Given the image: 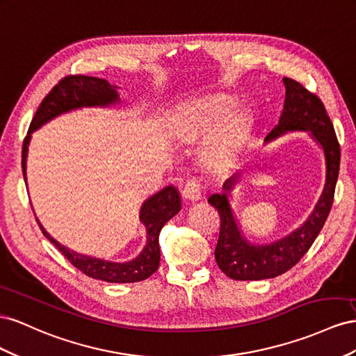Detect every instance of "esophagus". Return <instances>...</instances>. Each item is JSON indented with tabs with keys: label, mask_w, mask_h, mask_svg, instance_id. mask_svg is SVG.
<instances>
[{
	"label": "esophagus",
	"mask_w": 356,
	"mask_h": 356,
	"mask_svg": "<svg viewBox=\"0 0 356 356\" xmlns=\"http://www.w3.org/2000/svg\"><path fill=\"white\" fill-rule=\"evenodd\" d=\"M184 197L189 201H198L201 200V185L197 180H189L184 188Z\"/></svg>",
	"instance_id": "34e87169"
}]
</instances>
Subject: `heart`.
Returning <instances> with one entry per match:
<instances>
[{
    "label": "heart",
    "instance_id": "b5f03b06",
    "mask_svg": "<svg viewBox=\"0 0 356 356\" xmlns=\"http://www.w3.org/2000/svg\"><path fill=\"white\" fill-rule=\"evenodd\" d=\"M237 107L238 101L232 95H218L191 104L176 122V137L186 145L209 137L206 162L213 168L227 167L238 156L250 131V116Z\"/></svg>",
    "mask_w": 356,
    "mask_h": 356
}]
</instances>
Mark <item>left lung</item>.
Here are the masks:
<instances>
[{
  "mask_svg": "<svg viewBox=\"0 0 356 356\" xmlns=\"http://www.w3.org/2000/svg\"><path fill=\"white\" fill-rule=\"evenodd\" d=\"M283 83H285L286 94L279 124L267 134L264 143H270L277 137L293 133V131H307L323 152L325 185L313 211L302 225L270 245L250 243L243 234L234 211L231 209L228 194L237 184L238 175H232L223 181L222 194L209 197V202L218 210L220 216V232L215 258L219 268L234 280L273 279L291 270L306 255L314 238L318 237L334 201V191H336L340 168V145L336 131L323 103L316 95L309 92L301 83L289 77H283Z\"/></svg>",
  "mask_w": 356,
  "mask_h": 356,
  "instance_id": "8db88e82",
  "label": "left lung"
}]
</instances>
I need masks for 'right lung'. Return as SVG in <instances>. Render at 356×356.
<instances>
[{
  "label": "right lung",
  "mask_w": 356,
  "mask_h": 356,
  "mask_svg": "<svg viewBox=\"0 0 356 356\" xmlns=\"http://www.w3.org/2000/svg\"><path fill=\"white\" fill-rule=\"evenodd\" d=\"M120 103L118 95V86L110 85L107 80L90 77V76H67L50 90L40 104L29 125L28 134L24 140L22 147V170L24 179L26 180V156L28 146L31 141V134L42 128L49 120L56 116L68 113L71 110L82 107H108ZM181 209V200L179 191L170 185L161 189L156 194L149 197L140 209V222L146 228V245L138 255L127 262H111L106 259L82 255L71 250L56 241L37 219L44 237L54 243L56 249L86 276L104 280L110 283H134L141 282L154 274L159 267L161 250H159V232L162 227L176 216Z\"/></svg>",
  "instance_id": "right-lung-1"
}]
</instances>
